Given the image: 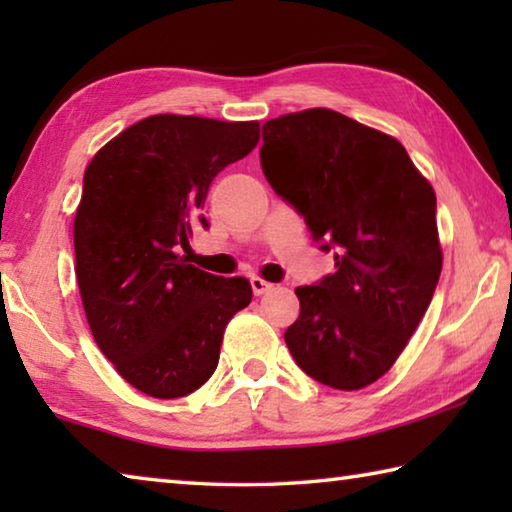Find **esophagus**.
Instances as JSON below:
<instances>
[{
  "label": "esophagus",
  "mask_w": 512,
  "mask_h": 512,
  "mask_svg": "<svg viewBox=\"0 0 512 512\" xmlns=\"http://www.w3.org/2000/svg\"><path fill=\"white\" fill-rule=\"evenodd\" d=\"M250 289H253L255 296H262V293H268L273 289V284L262 280V277H250Z\"/></svg>",
  "instance_id": "esophagus-1"
}]
</instances>
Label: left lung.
I'll return each mask as SVG.
<instances>
[{
	"label": "left lung",
	"mask_w": 512,
	"mask_h": 512,
	"mask_svg": "<svg viewBox=\"0 0 512 512\" xmlns=\"http://www.w3.org/2000/svg\"><path fill=\"white\" fill-rule=\"evenodd\" d=\"M262 140L268 185L336 266L296 289L284 341L309 377L359 391L391 370L429 309L443 268L436 194L395 137L341 112L271 119Z\"/></svg>",
	"instance_id": "obj_1"
}]
</instances>
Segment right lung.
<instances>
[{"mask_svg":"<svg viewBox=\"0 0 512 512\" xmlns=\"http://www.w3.org/2000/svg\"><path fill=\"white\" fill-rule=\"evenodd\" d=\"M257 121L153 115L94 155L74 219L76 280L99 350L128 384L158 400L212 377L223 329L253 298L178 255L212 180L255 149Z\"/></svg>","mask_w":512,"mask_h":512,"instance_id":"right-lung-1","label":"right lung"}]
</instances>
